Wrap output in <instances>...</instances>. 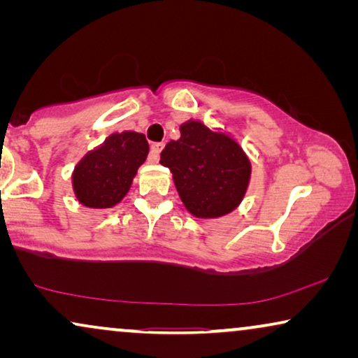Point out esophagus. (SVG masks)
Here are the masks:
<instances>
[{"mask_svg":"<svg viewBox=\"0 0 358 358\" xmlns=\"http://www.w3.org/2000/svg\"><path fill=\"white\" fill-rule=\"evenodd\" d=\"M163 148H164L163 143H153V145H151L150 156H148L150 163H158L159 155H161V151H163Z\"/></svg>","mask_w":358,"mask_h":358,"instance_id":"1","label":"esophagus"}]
</instances>
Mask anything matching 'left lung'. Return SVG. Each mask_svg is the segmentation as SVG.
Instances as JSON below:
<instances>
[{"instance_id": "obj_1", "label": "left lung", "mask_w": 358, "mask_h": 358, "mask_svg": "<svg viewBox=\"0 0 358 358\" xmlns=\"http://www.w3.org/2000/svg\"><path fill=\"white\" fill-rule=\"evenodd\" d=\"M180 138L161 151L184 207L197 218H218L241 203L251 180V161L233 136L200 120L180 125Z\"/></svg>"}]
</instances>
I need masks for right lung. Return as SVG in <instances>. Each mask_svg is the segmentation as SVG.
<instances>
[{"instance_id":"1","label":"right lung","mask_w":358,"mask_h":358,"mask_svg":"<svg viewBox=\"0 0 358 358\" xmlns=\"http://www.w3.org/2000/svg\"><path fill=\"white\" fill-rule=\"evenodd\" d=\"M148 151V141L138 131L107 136L75 166L71 184L78 202L90 208L115 207L130 190Z\"/></svg>"}]
</instances>
